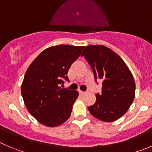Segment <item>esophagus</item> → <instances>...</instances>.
<instances>
[{"label": "esophagus", "mask_w": 152, "mask_h": 152, "mask_svg": "<svg viewBox=\"0 0 152 152\" xmlns=\"http://www.w3.org/2000/svg\"><path fill=\"white\" fill-rule=\"evenodd\" d=\"M79 93L80 95H83V94H86V91H79Z\"/></svg>", "instance_id": "1"}]
</instances>
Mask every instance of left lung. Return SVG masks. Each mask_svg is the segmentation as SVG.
I'll use <instances>...</instances> for the list:
<instances>
[{"label":"left lung","instance_id":"8db88e82","mask_svg":"<svg viewBox=\"0 0 152 152\" xmlns=\"http://www.w3.org/2000/svg\"><path fill=\"white\" fill-rule=\"evenodd\" d=\"M84 56L94 73L95 82L103 81L101 94H96L95 103L88 107L93 116L106 122L120 118L130 108L135 97V83L122 59L101 45L88 46Z\"/></svg>","mask_w":152,"mask_h":152}]
</instances>
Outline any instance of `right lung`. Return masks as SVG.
I'll list each match as a JSON object with an SVG mask.
<instances>
[{"mask_svg":"<svg viewBox=\"0 0 152 152\" xmlns=\"http://www.w3.org/2000/svg\"><path fill=\"white\" fill-rule=\"evenodd\" d=\"M85 46L59 45L42 51L27 69L22 96L28 112L48 127L61 125L70 116L77 91L61 88L68 70Z\"/></svg>","mask_w":152,"mask_h":152,"instance_id":"1","label":"right lung"}]
</instances>
